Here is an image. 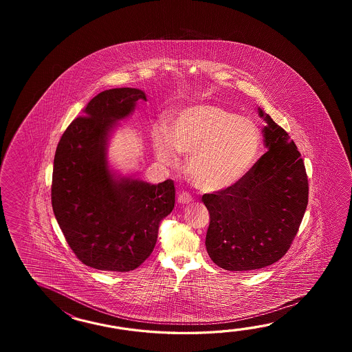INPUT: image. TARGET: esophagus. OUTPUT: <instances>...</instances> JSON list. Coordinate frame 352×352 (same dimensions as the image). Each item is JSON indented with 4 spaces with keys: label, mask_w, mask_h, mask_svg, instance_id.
I'll use <instances>...</instances> for the list:
<instances>
[{
    "label": "esophagus",
    "mask_w": 352,
    "mask_h": 352,
    "mask_svg": "<svg viewBox=\"0 0 352 352\" xmlns=\"http://www.w3.org/2000/svg\"><path fill=\"white\" fill-rule=\"evenodd\" d=\"M177 201L179 204H182V205H187V204H190V202L192 201V196L186 192V191H182V192H179V196H177Z\"/></svg>",
    "instance_id": "34e87169"
}]
</instances>
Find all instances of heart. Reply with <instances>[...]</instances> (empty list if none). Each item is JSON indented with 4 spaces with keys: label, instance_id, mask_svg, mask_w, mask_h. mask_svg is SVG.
Here are the masks:
<instances>
[{
    "label": "heart",
    "instance_id": "heart-1",
    "mask_svg": "<svg viewBox=\"0 0 352 352\" xmlns=\"http://www.w3.org/2000/svg\"><path fill=\"white\" fill-rule=\"evenodd\" d=\"M158 161L176 162V152L188 156L186 171L202 191H221L236 184L254 165L261 132L253 120L223 105L187 107L173 118L170 129L152 131Z\"/></svg>",
    "mask_w": 352,
    "mask_h": 352
}]
</instances>
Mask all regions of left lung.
Here are the masks:
<instances>
[{
  "label": "left lung",
  "instance_id": "left-lung-1",
  "mask_svg": "<svg viewBox=\"0 0 352 352\" xmlns=\"http://www.w3.org/2000/svg\"><path fill=\"white\" fill-rule=\"evenodd\" d=\"M268 151L232 186L202 195L209 210L205 245L211 261L234 272L278 262L292 245L308 204V177L297 146L259 108Z\"/></svg>",
  "mask_w": 352,
  "mask_h": 352
}]
</instances>
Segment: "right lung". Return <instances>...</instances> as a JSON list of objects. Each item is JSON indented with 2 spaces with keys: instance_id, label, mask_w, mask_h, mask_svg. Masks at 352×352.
Returning a JSON list of instances; mask_svg holds the SVG:
<instances>
[{
  "instance_id": "add662e5",
  "label": "right lung",
  "mask_w": 352,
  "mask_h": 352,
  "mask_svg": "<svg viewBox=\"0 0 352 352\" xmlns=\"http://www.w3.org/2000/svg\"><path fill=\"white\" fill-rule=\"evenodd\" d=\"M142 90L117 88L93 98L61 135L54 158L52 205L76 258L108 272L142 264L157 241L158 225L175 206V185L114 179L105 157L108 132L126 118Z\"/></svg>"
}]
</instances>
